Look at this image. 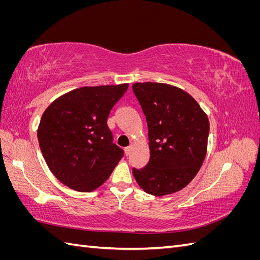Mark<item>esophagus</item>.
I'll return each mask as SVG.
<instances>
[{
	"label": "esophagus",
	"mask_w": 260,
	"mask_h": 260,
	"mask_svg": "<svg viewBox=\"0 0 260 260\" xmlns=\"http://www.w3.org/2000/svg\"><path fill=\"white\" fill-rule=\"evenodd\" d=\"M132 149H133V145L131 144V145H129L128 147H125L124 148V153H125V155H130L131 154V152H132Z\"/></svg>",
	"instance_id": "1"
}]
</instances>
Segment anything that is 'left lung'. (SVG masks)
Instances as JSON below:
<instances>
[{"instance_id":"8db88e82","label":"left lung","mask_w":260,"mask_h":260,"mask_svg":"<svg viewBox=\"0 0 260 260\" xmlns=\"http://www.w3.org/2000/svg\"><path fill=\"white\" fill-rule=\"evenodd\" d=\"M133 92L148 128L149 161L133 176L154 196L176 193L198 175L207 153L209 120L196 100L168 83L137 82Z\"/></svg>"}]
</instances>
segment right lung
Instances as JSON below:
<instances>
[{
    "label": "right lung",
    "mask_w": 260,
    "mask_h": 260,
    "mask_svg": "<svg viewBox=\"0 0 260 260\" xmlns=\"http://www.w3.org/2000/svg\"><path fill=\"white\" fill-rule=\"evenodd\" d=\"M129 83L82 86L45 109L38 140L52 174L78 192H92L112 175L123 151L113 143L107 118Z\"/></svg>",
    "instance_id": "right-lung-1"
}]
</instances>
